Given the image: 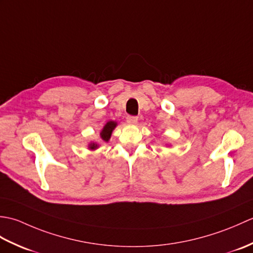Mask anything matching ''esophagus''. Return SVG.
Wrapping results in <instances>:
<instances>
[{
    "mask_svg": "<svg viewBox=\"0 0 253 253\" xmlns=\"http://www.w3.org/2000/svg\"><path fill=\"white\" fill-rule=\"evenodd\" d=\"M138 122V117L136 116H128L127 117V123L129 124V125H136Z\"/></svg>",
    "mask_w": 253,
    "mask_h": 253,
    "instance_id": "obj_1",
    "label": "esophagus"
}]
</instances>
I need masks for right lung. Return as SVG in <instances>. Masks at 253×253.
<instances>
[{"mask_svg":"<svg viewBox=\"0 0 253 253\" xmlns=\"http://www.w3.org/2000/svg\"><path fill=\"white\" fill-rule=\"evenodd\" d=\"M116 126H117V123L115 121L107 122L103 126V128H102V130L100 131V138L102 139V140H103L104 142H109V140L111 139V136H112V132L115 129ZM98 148H99V143H96V142L91 141L88 144L89 150H96Z\"/></svg>","mask_w":253,"mask_h":253,"instance_id":"add662e5","label":"right lung"}]
</instances>
